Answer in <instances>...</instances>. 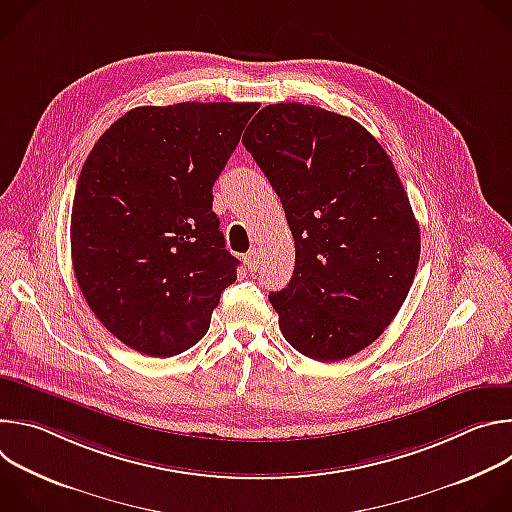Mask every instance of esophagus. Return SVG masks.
I'll return each instance as SVG.
<instances>
[{"label":"esophagus","instance_id":"obj_1","mask_svg":"<svg viewBox=\"0 0 512 512\" xmlns=\"http://www.w3.org/2000/svg\"><path fill=\"white\" fill-rule=\"evenodd\" d=\"M245 265H247V269L253 273V271H257L259 269V265H261V251L259 249H253V251H249L247 255H245Z\"/></svg>","mask_w":512,"mask_h":512}]
</instances>
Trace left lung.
<instances>
[{
    "instance_id": "left-lung-1",
    "label": "left lung",
    "mask_w": 512,
    "mask_h": 512,
    "mask_svg": "<svg viewBox=\"0 0 512 512\" xmlns=\"http://www.w3.org/2000/svg\"><path fill=\"white\" fill-rule=\"evenodd\" d=\"M243 143L296 243L294 275L269 294L283 338L322 362L367 348L401 310L421 251L391 158L354 119L302 103L263 107Z\"/></svg>"
}]
</instances>
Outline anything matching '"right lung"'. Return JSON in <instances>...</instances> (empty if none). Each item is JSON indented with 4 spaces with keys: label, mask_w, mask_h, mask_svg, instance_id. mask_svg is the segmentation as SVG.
I'll return each instance as SVG.
<instances>
[{
    "label": "right lung",
    "mask_w": 512,
    "mask_h": 512,
    "mask_svg": "<svg viewBox=\"0 0 512 512\" xmlns=\"http://www.w3.org/2000/svg\"><path fill=\"white\" fill-rule=\"evenodd\" d=\"M257 103L135 107L95 143L75 192L77 283L125 346L174 356L210 326L235 259L212 212V186Z\"/></svg>",
    "instance_id": "obj_1"
}]
</instances>
